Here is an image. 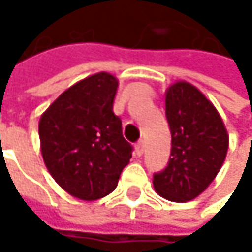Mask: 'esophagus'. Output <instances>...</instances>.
Wrapping results in <instances>:
<instances>
[{"mask_svg": "<svg viewBox=\"0 0 252 252\" xmlns=\"http://www.w3.org/2000/svg\"><path fill=\"white\" fill-rule=\"evenodd\" d=\"M136 156H142L143 154V151H145V147H143V142H139V143H136Z\"/></svg>", "mask_w": 252, "mask_h": 252, "instance_id": "34e87169", "label": "esophagus"}]
</instances>
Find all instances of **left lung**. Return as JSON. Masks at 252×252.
<instances>
[{
  "label": "left lung",
  "mask_w": 252,
  "mask_h": 252,
  "mask_svg": "<svg viewBox=\"0 0 252 252\" xmlns=\"http://www.w3.org/2000/svg\"><path fill=\"white\" fill-rule=\"evenodd\" d=\"M172 148L166 169L153 178L156 192L186 202L216 178L228 151V133L210 99L188 81H175L164 94Z\"/></svg>",
  "instance_id": "left-lung-1"
}]
</instances>
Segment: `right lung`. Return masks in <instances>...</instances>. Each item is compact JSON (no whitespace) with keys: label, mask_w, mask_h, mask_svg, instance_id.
Listing matches in <instances>:
<instances>
[{"label":"right lung","mask_w":252,"mask_h":252,"mask_svg":"<svg viewBox=\"0 0 252 252\" xmlns=\"http://www.w3.org/2000/svg\"><path fill=\"white\" fill-rule=\"evenodd\" d=\"M119 81L109 72L89 75L66 89L39 121L43 163L69 195L95 201L112 193L131 158L113 113Z\"/></svg>","instance_id":"right-lung-1"}]
</instances>
